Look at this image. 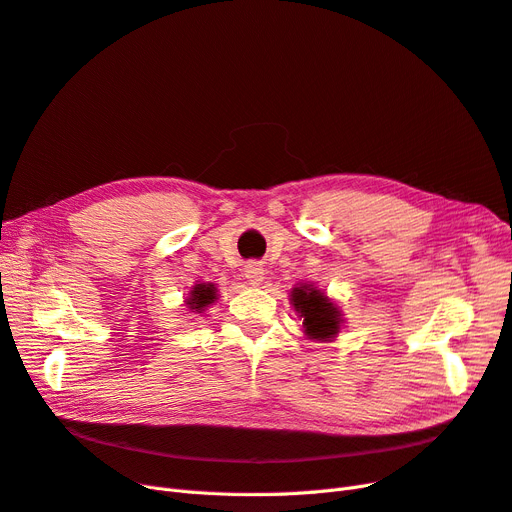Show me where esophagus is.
Segmentation results:
<instances>
[{"label": "esophagus", "instance_id": "esophagus-1", "mask_svg": "<svg viewBox=\"0 0 512 512\" xmlns=\"http://www.w3.org/2000/svg\"><path fill=\"white\" fill-rule=\"evenodd\" d=\"M245 280L250 282L252 286H260L262 280H265V271H262V267L258 265V262H250V265H245Z\"/></svg>", "mask_w": 512, "mask_h": 512}]
</instances>
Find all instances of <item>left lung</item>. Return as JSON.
<instances>
[{
    "mask_svg": "<svg viewBox=\"0 0 512 512\" xmlns=\"http://www.w3.org/2000/svg\"><path fill=\"white\" fill-rule=\"evenodd\" d=\"M292 305L303 318V329L309 339H327L335 337L339 331V309L333 305L329 297H324V292L312 288V286H299L292 290Z\"/></svg>",
    "mask_w": 512,
    "mask_h": 512,
    "instance_id": "1",
    "label": "left lung"
}]
</instances>
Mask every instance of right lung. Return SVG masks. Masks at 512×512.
Masks as SVG:
<instances>
[{
  "label": "right lung",
  "mask_w": 512,
  "mask_h": 512,
  "mask_svg": "<svg viewBox=\"0 0 512 512\" xmlns=\"http://www.w3.org/2000/svg\"><path fill=\"white\" fill-rule=\"evenodd\" d=\"M215 292L218 290H215L213 284H196L188 299L190 309H194V312H203L207 305H211L215 299H218L215 297Z\"/></svg>",
  "instance_id": "right-lung-1"
}]
</instances>
